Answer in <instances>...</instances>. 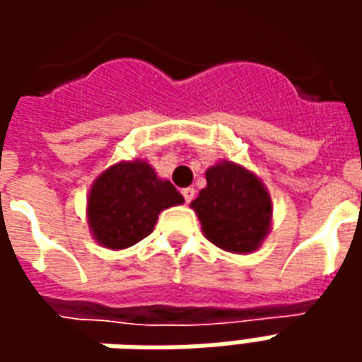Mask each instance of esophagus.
I'll return each mask as SVG.
<instances>
[{"label": "esophagus", "instance_id": "esophagus-1", "mask_svg": "<svg viewBox=\"0 0 362 362\" xmlns=\"http://www.w3.org/2000/svg\"><path fill=\"white\" fill-rule=\"evenodd\" d=\"M182 196H184V199H186V204H189V202L194 199V196H196V189H194V188H184V189H182Z\"/></svg>", "mask_w": 362, "mask_h": 362}]
</instances>
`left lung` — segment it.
Segmentation results:
<instances>
[{
	"mask_svg": "<svg viewBox=\"0 0 362 362\" xmlns=\"http://www.w3.org/2000/svg\"><path fill=\"white\" fill-rule=\"evenodd\" d=\"M205 180L207 186L192 202L205 236L223 250H256L272 219V199L262 182L233 163L211 166Z\"/></svg>",
	"mask_w": 362,
	"mask_h": 362,
	"instance_id": "1",
	"label": "left lung"
}]
</instances>
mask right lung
Instances as JSON below:
<instances>
[{"mask_svg":"<svg viewBox=\"0 0 362 362\" xmlns=\"http://www.w3.org/2000/svg\"><path fill=\"white\" fill-rule=\"evenodd\" d=\"M184 202L168 180H158L147 163L110 166L93 184L89 225L98 243L119 250L151 235L158 213Z\"/></svg>","mask_w":362,"mask_h":362,"instance_id":"add662e5","label":"right lung"}]
</instances>
